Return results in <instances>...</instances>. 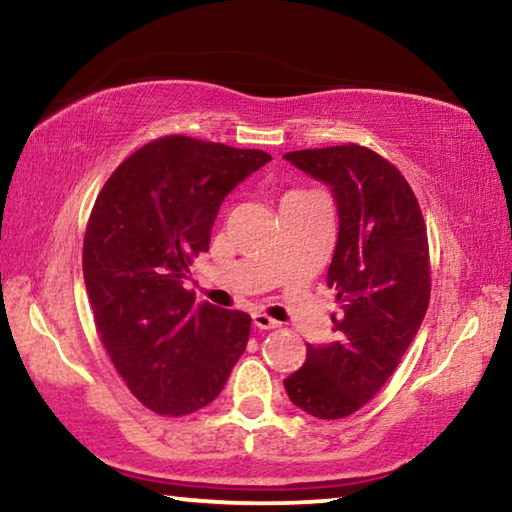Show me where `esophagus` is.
<instances>
[{
    "instance_id": "obj_1",
    "label": "esophagus",
    "mask_w": 512,
    "mask_h": 512,
    "mask_svg": "<svg viewBox=\"0 0 512 512\" xmlns=\"http://www.w3.org/2000/svg\"><path fill=\"white\" fill-rule=\"evenodd\" d=\"M253 323L259 329H275V327H280V323H277L275 318H271L268 314H262V311H259V314H253Z\"/></svg>"
}]
</instances>
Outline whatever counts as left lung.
Masks as SVG:
<instances>
[{
    "label": "left lung",
    "mask_w": 512,
    "mask_h": 512,
    "mask_svg": "<svg viewBox=\"0 0 512 512\" xmlns=\"http://www.w3.org/2000/svg\"><path fill=\"white\" fill-rule=\"evenodd\" d=\"M284 158L334 192L339 239L327 287L341 305V314H332L336 341L307 345V361L284 388L298 409L339 420L379 393L418 334L431 296L427 225L400 169L368 146Z\"/></svg>",
    "instance_id": "obj_1"
}]
</instances>
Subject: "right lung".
<instances>
[{"instance_id":"1","label":"right lung","mask_w":512,"mask_h":512,"mask_svg":"<svg viewBox=\"0 0 512 512\" xmlns=\"http://www.w3.org/2000/svg\"><path fill=\"white\" fill-rule=\"evenodd\" d=\"M273 160L266 151L164 135L112 171L83 239L97 334L128 391L158 415H189L221 393L244 354L250 316L196 302L183 287L210 248L228 192Z\"/></svg>"}]
</instances>
